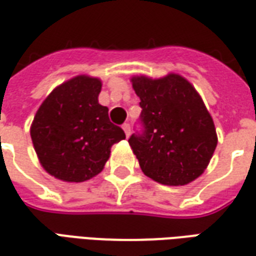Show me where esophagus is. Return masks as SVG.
<instances>
[{"label": "esophagus", "mask_w": 256, "mask_h": 256, "mask_svg": "<svg viewBox=\"0 0 256 256\" xmlns=\"http://www.w3.org/2000/svg\"><path fill=\"white\" fill-rule=\"evenodd\" d=\"M122 128H124V134H126V136H128L130 134H132V128H130V124H122Z\"/></svg>", "instance_id": "obj_1"}]
</instances>
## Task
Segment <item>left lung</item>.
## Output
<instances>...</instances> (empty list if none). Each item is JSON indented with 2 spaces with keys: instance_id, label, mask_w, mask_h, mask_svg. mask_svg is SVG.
Returning <instances> with one entry per match:
<instances>
[{
  "instance_id": "1",
  "label": "left lung",
  "mask_w": 256,
  "mask_h": 256,
  "mask_svg": "<svg viewBox=\"0 0 256 256\" xmlns=\"http://www.w3.org/2000/svg\"><path fill=\"white\" fill-rule=\"evenodd\" d=\"M132 82L142 112L140 130L128 138V144L144 175L168 186H182L198 178L218 138L196 90L178 74L160 80L140 76Z\"/></svg>"
}]
</instances>
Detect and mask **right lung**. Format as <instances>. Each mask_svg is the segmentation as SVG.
Here are the masks:
<instances>
[{
	"instance_id": "right-lung-1",
	"label": "right lung",
	"mask_w": 256,
	"mask_h": 256,
	"mask_svg": "<svg viewBox=\"0 0 256 256\" xmlns=\"http://www.w3.org/2000/svg\"><path fill=\"white\" fill-rule=\"evenodd\" d=\"M102 84L78 76L50 92L34 116L30 136L40 162L50 175L84 182L100 174L124 132L98 104Z\"/></svg>"
}]
</instances>
